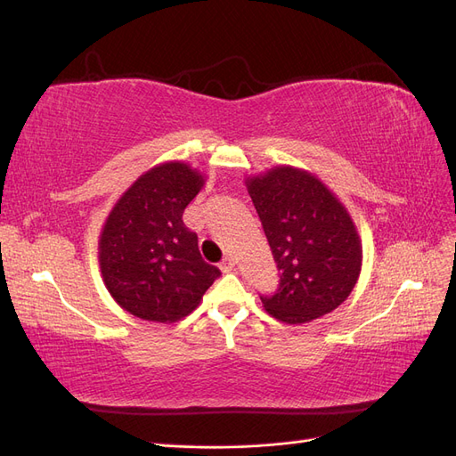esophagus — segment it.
<instances>
[{
	"mask_svg": "<svg viewBox=\"0 0 456 456\" xmlns=\"http://www.w3.org/2000/svg\"><path fill=\"white\" fill-rule=\"evenodd\" d=\"M233 268H236V260H233V256H224L223 262H220V270L223 272H232Z\"/></svg>",
	"mask_w": 456,
	"mask_h": 456,
	"instance_id": "1",
	"label": "esophagus"
}]
</instances>
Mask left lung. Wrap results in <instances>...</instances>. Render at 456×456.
<instances>
[{"mask_svg": "<svg viewBox=\"0 0 456 456\" xmlns=\"http://www.w3.org/2000/svg\"><path fill=\"white\" fill-rule=\"evenodd\" d=\"M273 260L280 289L260 297L278 322L300 325L338 308L362 273L363 249L354 218L320 178L278 165L245 178Z\"/></svg>", "mask_w": 456, "mask_h": 456, "instance_id": "1", "label": "left lung"}]
</instances>
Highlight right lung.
<instances>
[{"label":"right lung","mask_w":456,"mask_h":456,"mask_svg":"<svg viewBox=\"0 0 456 456\" xmlns=\"http://www.w3.org/2000/svg\"><path fill=\"white\" fill-rule=\"evenodd\" d=\"M205 178L186 161L158 163L108 213L99 236L101 275L110 297L134 317L183 320L220 275L201 258L198 236L183 223Z\"/></svg>","instance_id":"1"}]
</instances>
